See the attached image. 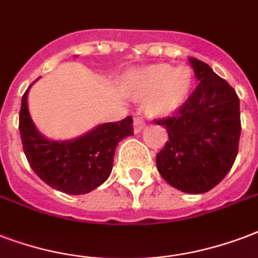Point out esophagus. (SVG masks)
<instances>
[{
	"instance_id": "obj_1",
	"label": "esophagus",
	"mask_w": 258,
	"mask_h": 258,
	"mask_svg": "<svg viewBox=\"0 0 258 258\" xmlns=\"http://www.w3.org/2000/svg\"><path fill=\"white\" fill-rule=\"evenodd\" d=\"M143 127H145V123H143L142 119H141V117H135V119H134V131H135V134L141 133L143 130Z\"/></svg>"
}]
</instances>
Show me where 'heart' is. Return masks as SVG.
<instances>
[{
    "label": "heart",
    "instance_id": "b5f03b06",
    "mask_svg": "<svg viewBox=\"0 0 258 258\" xmlns=\"http://www.w3.org/2000/svg\"><path fill=\"white\" fill-rule=\"evenodd\" d=\"M195 88V74L188 66L153 63L137 69L125 77V90L134 100L145 101V111L151 117L164 119L180 111Z\"/></svg>",
    "mask_w": 258,
    "mask_h": 258
}]
</instances>
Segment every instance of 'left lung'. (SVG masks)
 Wrapping results in <instances>:
<instances>
[{
  "instance_id": "obj_1",
  "label": "left lung",
  "mask_w": 258,
  "mask_h": 258,
  "mask_svg": "<svg viewBox=\"0 0 258 258\" xmlns=\"http://www.w3.org/2000/svg\"><path fill=\"white\" fill-rule=\"evenodd\" d=\"M189 62L199 85L176 115L155 120L169 135L157 154V169L173 188L204 194L225 178L238 154L239 98L207 63Z\"/></svg>"
}]
</instances>
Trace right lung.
<instances>
[{
  "label": "right lung",
  "mask_w": 258,
  "mask_h": 258,
  "mask_svg": "<svg viewBox=\"0 0 258 258\" xmlns=\"http://www.w3.org/2000/svg\"><path fill=\"white\" fill-rule=\"evenodd\" d=\"M31 86L21 98L19 123L29 166L47 185L64 194L84 195L96 189L111 174L117 143L134 135L133 117L98 124L74 139L52 141L39 133L29 115Z\"/></svg>",
  "instance_id": "right-lung-1"
}]
</instances>
